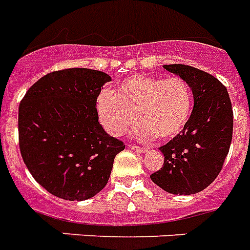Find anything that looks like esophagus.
<instances>
[{
	"mask_svg": "<svg viewBox=\"0 0 250 250\" xmlns=\"http://www.w3.org/2000/svg\"><path fill=\"white\" fill-rule=\"evenodd\" d=\"M129 148H131L133 150L138 151V153H146V148H144V146H133V144H130Z\"/></svg>",
	"mask_w": 250,
	"mask_h": 250,
	"instance_id": "esophagus-1",
	"label": "esophagus"
}]
</instances>
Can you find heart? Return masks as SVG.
I'll return each mask as SVG.
<instances>
[{"label":"heart","instance_id":"1","mask_svg":"<svg viewBox=\"0 0 250 250\" xmlns=\"http://www.w3.org/2000/svg\"><path fill=\"white\" fill-rule=\"evenodd\" d=\"M96 106L100 123L110 135H123L138 116L140 123L134 129L135 138L151 140L157 136L166 142L187 125L193 96L187 81L178 76L135 74L121 82L115 92L102 91Z\"/></svg>","mask_w":250,"mask_h":250}]
</instances>
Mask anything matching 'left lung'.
I'll return each instance as SVG.
<instances>
[{"mask_svg":"<svg viewBox=\"0 0 250 250\" xmlns=\"http://www.w3.org/2000/svg\"><path fill=\"white\" fill-rule=\"evenodd\" d=\"M186 80L193 93V110L178 135L162 146L163 167L151 181L173 195L202 191L223 169L232 139V107L227 87L212 74L185 64L163 65Z\"/></svg>","mask_w":250,"mask_h":250,"instance_id":"left-lung-1","label":"left lung"}]
</instances>
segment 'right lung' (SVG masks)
<instances>
[{"label":"right lung","instance_id":"1","mask_svg":"<svg viewBox=\"0 0 250 250\" xmlns=\"http://www.w3.org/2000/svg\"><path fill=\"white\" fill-rule=\"evenodd\" d=\"M110 81L108 74L87 68L55 70L21 100V157L34 180L57 197L83 201L97 195L125 148L99 123L97 97Z\"/></svg>","mask_w":250,"mask_h":250}]
</instances>
